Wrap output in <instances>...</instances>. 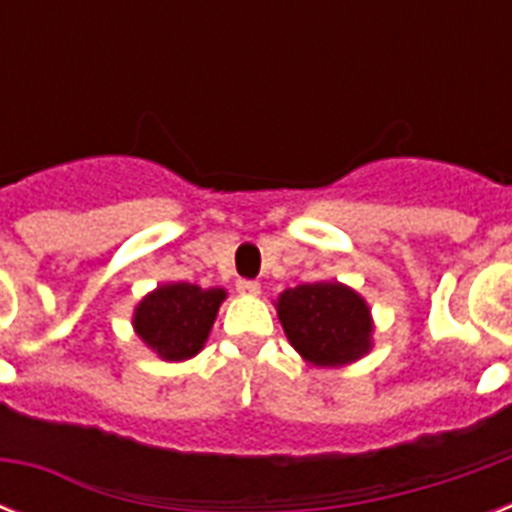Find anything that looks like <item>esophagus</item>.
<instances>
[{
	"label": "esophagus",
	"mask_w": 512,
	"mask_h": 512,
	"mask_svg": "<svg viewBox=\"0 0 512 512\" xmlns=\"http://www.w3.org/2000/svg\"><path fill=\"white\" fill-rule=\"evenodd\" d=\"M236 289H239L241 295H260V284L252 279H239L236 281Z\"/></svg>",
	"instance_id": "34e87169"
}]
</instances>
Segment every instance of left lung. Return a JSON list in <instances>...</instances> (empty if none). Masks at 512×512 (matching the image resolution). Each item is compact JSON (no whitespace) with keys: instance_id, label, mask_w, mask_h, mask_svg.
I'll list each match as a JSON object with an SVG mask.
<instances>
[{"instance_id":"8db88e82","label":"left lung","mask_w":512,"mask_h":512,"mask_svg":"<svg viewBox=\"0 0 512 512\" xmlns=\"http://www.w3.org/2000/svg\"><path fill=\"white\" fill-rule=\"evenodd\" d=\"M276 308L289 342L311 364H350L369 350V308L353 289L337 281L287 289Z\"/></svg>"}]
</instances>
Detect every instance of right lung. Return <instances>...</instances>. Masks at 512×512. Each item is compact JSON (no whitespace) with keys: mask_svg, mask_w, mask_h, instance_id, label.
Here are the masks:
<instances>
[{"mask_svg":"<svg viewBox=\"0 0 512 512\" xmlns=\"http://www.w3.org/2000/svg\"><path fill=\"white\" fill-rule=\"evenodd\" d=\"M223 297V289L167 284L138 305L135 329L159 356L167 361H183L204 348Z\"/></svg>","mask_w":512,"mask_h":512,"instance_id":"obj_1","label":"right lung"}]
</instances>
